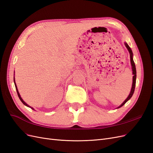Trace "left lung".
I'll return each mask as SVG.
<instances>
[{"instance_id": "left-lung-1", "label": "left lung", "mask_w": 153, "mask_h": 153, "mask_svg": "<svg viewBox=\"0 0 153 153\" xmlns=\"http://www.w3.org/2000/svg\"><path fill=\"white\" fill-rule=\"evenodd\" d=\"M124 45L126 46V48L128 49V52L129 53V55H130V62H131V68H132V73H133V84H132V87H131V91H130V93H129V94L128 95V98L125 100L124 101V102L120 105L119 106H118L117 108L121 107V106H123L125 103H126L127 101L130 100V98L132 97L133 93H134V91H135V84H136V78H137V71H136V68H135V62H134L133 61V52H132V50L131 49V48L129 47V45L127 44V43L124 42Z\"/></svg>"}]
</instances>
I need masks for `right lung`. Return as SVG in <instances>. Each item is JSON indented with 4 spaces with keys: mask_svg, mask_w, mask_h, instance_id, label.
Wrapping results in <instances>:
<instances>
[{
    "mask_svg": "<svg viewBox=\"0 0 153 153\" xmlns=\"http://www.w3.org/2000/svg\"><path fill=\"white\" fill-rule=\"evenodd\" d=\"M14 75H15V73H14ZM14 83H15V87H16V91H17V94H18V97H19V98H20V101H22V103L24 104V105H25V106H28V107H29V108H30L31 109H32V110H34V108H32V106H29L28 104H27L25 101L23 100V99L22 98V97H21V96H20V93H19V92H18V88H17V86H16V82H15V76H14Z\"/></svg>",
    "mask_w": 153,
    "mask_h": 153,
    "instance_id": "add662e5",
    "label": "right lung"
}]
</instances>
